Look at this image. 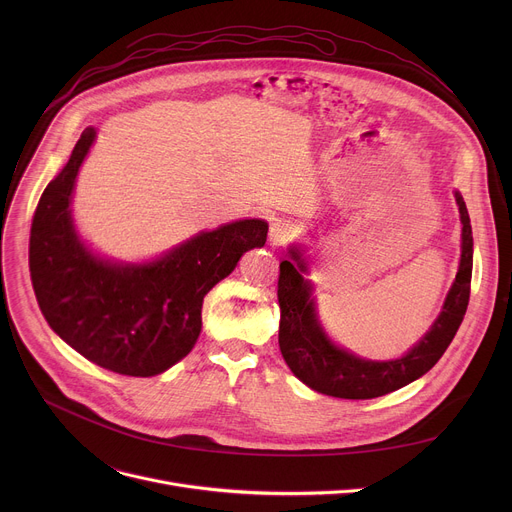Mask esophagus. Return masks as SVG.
Wrapping results in <instances>:
<instances>
[{"label": "esophagus", "mask_w": 512, "mask_h": 512, "mask_svg": "<svg viewBox=\"0 0 512 512\" xmlns=\"http://www.w3.org/2000/svg\"><path fill=\"white\" fill-rule=\"evenodd\" d=\"M291 237H294V229H291L289 223L285 221H275L271 223V229H269V243L273 247H283Z\"/></svg>", "instance_id": "1"}]
</instances>
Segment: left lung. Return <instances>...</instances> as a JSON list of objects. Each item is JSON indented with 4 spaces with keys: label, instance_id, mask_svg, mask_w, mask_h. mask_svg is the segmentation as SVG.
I'll return each instance as SVG.
<instances>
[{
    "label": "left lung",
    "instance_id": "left-lung-1",
    "mask_svg": "<svg viewBox=\"0 0 512 512\" xmlns=\"http://www.w3.org/2000/svg\"><path fill=\"white\" fill-rule=\"evenodd\" d=\"M456 204L462 223L460 265L456 279L444 300L442 312L431 328L403 356L391 360H371L338 346L324 330L318 310L314 285L308 275L304 249L291 245L287 255L291 261L279 263L277 300L281 310L279 320V350L291 369L310 389L338 399H375L393 393L419 377L442 358L454 340L470 300L472 281V225L466 202L456 190Z\"/></svg>",
    "mask_w": 512,
    "mask_h": 512
}]
</instances>
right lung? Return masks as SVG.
Returning a JSON list of instances; mask_svg holds the SVG:
<instances>
[{
  "mask_svg": "<svg viewBox=\"0 0 512 512\" xmlns=\"http://www.w3.org/2000/svg\"><path fill=\"white\" fill-rule=\"evenodd\" d=\"M87 127L40 196L30 231V275L48 326L99 367L154 377L182 360L202 328L208 291L263 247L269 225L243 218L200 231L156 259L129 263L95 253L72 218V192L95 143Z\"/></svg>",
  "mask_w": 512,
  "mask_h": 512,
  "instance_id": "add662e5",
  "label": "right lung"
}]
</instances>
